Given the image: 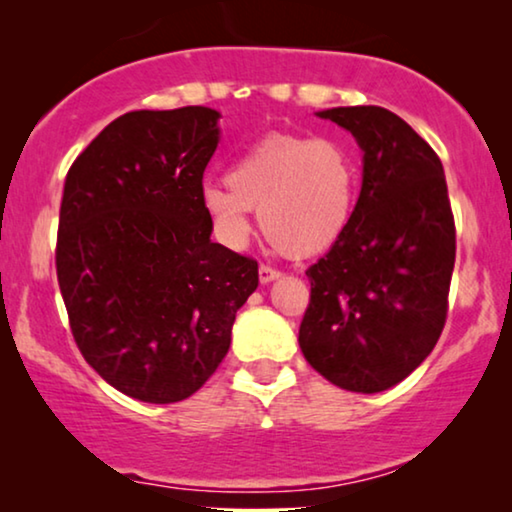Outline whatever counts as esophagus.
Segmentation results:
<instances>
[{
	"label": "esophagus",
	"mask_w": 512,
	"mask_h": 512,
	"mask_svg": "<svg viewBox=\"0 0 512 512\" xmlns=\"http://www.w3.org/2000/svg\"><path fill=\"white\" fill-rule=\"evenodd\" d=\"M279 277H282V272L275 270V268H270V265H261V268H258V279H261V284H270V282H275V279H279Z\"/></svg>",
	"instance_id": "obj_1"
}]
</instances>
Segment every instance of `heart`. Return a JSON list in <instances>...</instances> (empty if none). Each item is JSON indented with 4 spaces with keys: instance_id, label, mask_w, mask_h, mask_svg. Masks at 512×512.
I'll return each mask as SVG.
<instances>
[{
    "instance_id": "heart-1",
    "label": "heart",
    "mask_w": 512,
    "mask_h": 512,
    "mask_svg": "<svg viewBox=\"0 0 512 512\" xmlns=\"http://www.w3.org/2000/svg\"><path fill=\"white\" fill-rule=\"evenodd\" d=\"M225 184H205L200 202L216 235L242 247L251 209L286 256H314L345 233L356 200V160L335 137L268 135L228 167Z\"/></svg>"
}]
</instances>
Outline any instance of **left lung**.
Segmentation results:
<instances>
[{
	"instance_id": "left-lung-1",
	"label": "left lung",
	"mask_w": 512,
	"mask_h": 512,
	"mask_svg": "<svg viewBox=\"0 0 512 512\" xmlns=\"http://www.w3.org/2000/svg\"><path fill=\"white\" fill-rule=\"evenodd\" d=\"M317 116L352 132L363 184L345 233L305 272L312 291L298 342L335 387L377 394L405 380L443 333L457 254L445 172L389 109Z\"/></svg>"
}]
</instances>
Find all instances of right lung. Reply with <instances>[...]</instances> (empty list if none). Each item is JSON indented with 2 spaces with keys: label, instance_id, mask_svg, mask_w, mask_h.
<instances>
[{
  "label": "right lung",
  "instance_id": "right-lung-1",
  "mask_svg": "<svg viewBox=\"0 0 512 512\" xmlns=\"http://www.w3.org/2000/svg\"><path fill=\"white\" fill-rule=\"evenodd\" d=\"M219 111H130L74 160L55 268L83 359L144 403L193 396L230 347L258 286L254 258L209 240L202 174Z\"/></svg>",
  "mask_w": 512,
  "mask_h": 512
}]
</instances>
